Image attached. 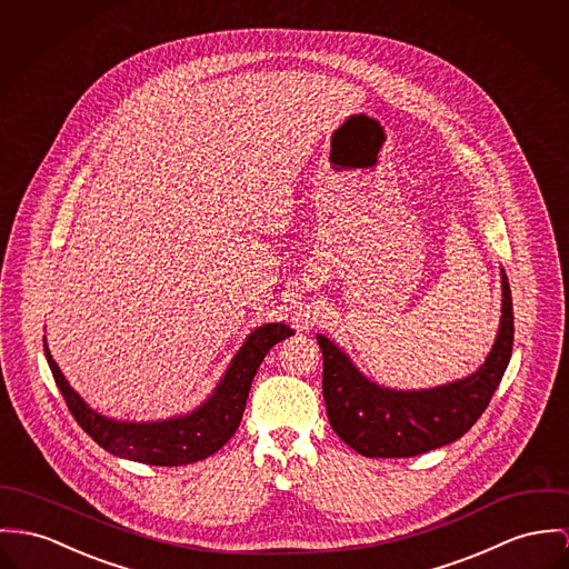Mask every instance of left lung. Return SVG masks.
<instances>
[{
	"instance_id": "8db88e82",
	"label": "left lung",
	"mask_w": 569,
	"mask_h": 569,
	"mask_svg": "<svg viewBox=\"0 0 569 569\" xmlns=\"http://www.w3.org/2000/svg\"><path fill=\"white\" fill-rule=\"evenodd\" d=\"M496 342L477 372L431 390H390L366 379L329 338L322 349V396L338 438L363 457L400 459L466 436L487 409L513 350V301L505 270Z\"/></svg>"
}]
</instances>
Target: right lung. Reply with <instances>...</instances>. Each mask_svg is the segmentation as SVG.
<instances>
[{
	"label": "right lung",
	"instance_id": "add662e5",
	"mask_svg": "<svg viewBox=\"0 0 569 569\" xmlns=\"http://www.w3.org/2000/svg\"><path fill=\"white\" fill-rule=\"evenodd\" d=\"M292 336L283 322L258 327L231 359L214 393L192 413L158 422H121L90 409L44 345V357L76 422L110 455L147 466H186L208 459L238 431L253 377L277 342Z\"/></svg>",
	"mask_w": 569,
	"mask_h": 569
}]
</instances>
